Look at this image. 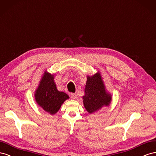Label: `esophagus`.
<instances>
[{
  "instance_id": "obj_1",
  "label": "esophagus",
  "mask_w": 156,
  "mask_h": 156,
  "mask_svg": "<svg viewBox=\"0 0 156 156\" xmlns=\"http://www.w3.org/2000/svg\"><path fill=\"white\" fill-rule=\"evenodd\" d=\"M70 97L73 99H76V93H70Z\"/></svg>"
}]
</instances>
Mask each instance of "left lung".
<instances>
[{
	"label": "left lung",
	"mask_w": 156,
	"mask_h": 156,
	"mask_svg": "<svg viewBox=\"0 0 156 156\" xmlns=\"http://www.w3.org/2000/svg\"><path fill=\"white\" fill-rule=\"evenodd\" d=\"M84 91L85 95L82 97L83 103L90 114L97 112L105 106H109L112 101V96L106 91L99 72L91 76H87Z\"/></svg>",
	"instance_id": "1"
}]
</instances>
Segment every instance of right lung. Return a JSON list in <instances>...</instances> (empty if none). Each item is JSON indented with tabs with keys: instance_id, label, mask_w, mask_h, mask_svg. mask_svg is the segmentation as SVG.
Here are the masks:
<instances>
[{
	"instance_id": "right-lung-1",
	"label": "right lung",
	"mask_w": 156,
	"mask_h": 156,
	"mask_svg": "<svg viewBox=\"0 0 156 156\" xmlns=\"http://www.w3.org/2000/svg\"><path fill=\"white\" fill-rule=\"evenodd\" d=\"M37 103L46 112L56 114L64 102L69 99L65 93L57 90L54 76L45 71L34 93Z\"/></svg>"
}]
</instances>
